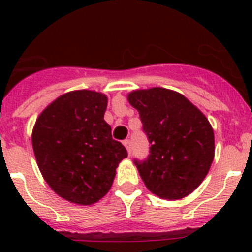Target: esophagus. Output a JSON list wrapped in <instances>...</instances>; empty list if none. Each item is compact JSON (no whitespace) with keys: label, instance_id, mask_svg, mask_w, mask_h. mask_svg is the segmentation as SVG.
<instances>
[{"label":"esophagus","instance_id":"esophagus-1","mask_svg":"<svg viewBox=\"0 0 252 252\" xmlns=\"http://www.w3.org/2000/svg\"><path fill=\"white\" fill-rule=\"evenodd\" d=\"M124 145H125V148H126V150H127V153L131 154V141L130 140H125Z\"/></svg>","mask_w":252,"mask_h":252}]
</instances>
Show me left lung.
<instances>
[{
  "label": "left lung",
  "mask_w": 252,
  "mask_h": 252,
  "mask_svg": "<svg viewBox=\"0 0 252 252\" xmlns=\"http://www.w3.org/2000/svg\"><path fill=\"white\" fill-rule=\"evenodd\" d=\"M127 99L139 111L150 155L135 160L146 188L161 199L177 201L201 186L215 158V133L206 116L175 91L136 90Z\"/></svg>",
  "instance_id": "8db88e82"
}]
</instances>
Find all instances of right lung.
Here are the masks:
<instances>
[{"mask_svg": "<svg viewBox=\"0 0 252 252\" xmlns=\"http://www.w3.org/2000/svg\"><path fill=\"white\" fill-rule=\"evenodd\" d=\"M107 95L64 93L37 117L31 141L41 175L59 197L81 206L98 202L112 187L127 151L104 121Z\"/></svg>", "mask_w": 252, "mask_h": 252, "instance_id": "add662e5", "label": "right lung"}]
</instances>
